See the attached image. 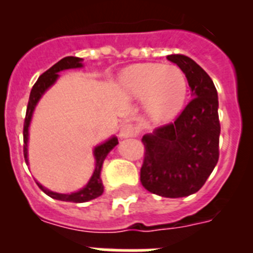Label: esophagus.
<instances>
[{"label":"esophagus","mask_w":253,"mask_h":253,"mask_svg":"<svg viewBox=\"0 0 253 253\" xmlns=\"http://www.w3.org/2000/svg\"><path fill=\"white\" fill-rule=\"evenodd\" d=\"M137 130L131 124H124L120 128V138H131L135 135Z\"/></svg>","instance_id":"34e87169"}]
</instances>
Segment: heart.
<instances>
[{
	"label": "heart",
	"mask_w": 253,
	"mask_h": 253,
	"mask_svg": "<svg viewBox=\"0 0 253 253\" xmlns=\"http://www.w3.org/2000/svg\"><path fill=\"white\" fill-rule=\"evenodd\" d=\"M120 90L129 99H144V109L153 120H167L184 105L187 81L176 66L140 64L123 72Z\"/></svg>",
	"instance_id": "obj_1"
}]
</instances>
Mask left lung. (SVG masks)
Segmentation results:
<instances>
[{"label": "left lung", "instance_id": "obj_1", "mask_svg": "<svg viewBox=\"0 0 253 253\" xmlns=\"http://www.w3.org/2000/svg\"><path fill=\"white\" fill-rule=\"evenodd\" d=\"M167 59L182 69L193 100L175 122L142 138L140 184L156 195L184 198L202 189L219 160L218 93L209 75L191 58L169 54Z\"/></svg>", "mask_w": 253, "mask_h": 253}]
</instances>
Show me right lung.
I'll list each match as a JSON object with an SVG mask.
<instances>
[{
	"label": "right lung",
	"instance_id": "obj_1",
	"mask_svg": "<svg viewBox=\"0 0 253 253\" xmlns=\"http://www.w3.org/2000/svg\"><path fill=\"white\" fill-rule=\"evenodd\" d=\"M81 58L77 57H66L63 59H60L59 62L51 66L48 71L43 73L38 78V81L35 82V84L31 88L30 97H29L28 107H26V115H25V122H24V157H25V162L28 163V130H29V124H30L31 115H33V111L35 109V105L38 104V101L40 100L42 95L48 90L51 84H54L55 80L58 78V72L63 71V69H69V68H80L82 67ZM118 138L113 137L111 139H109L107 142L102 143L100 146H97L93 151L96 158V167L95 171H93L92 177L90 178L88 184L84 187L82 190L77 191V193L72 194H58L53 193L50 190L45 189L44 186L37 182L38 186L43 190L44 193L48 196L53 199H57L60 202H71V203H86L90 202L92 199L99 198L104 193V185H102V181L100 178V173H101V167L104 160L106 158L107 153L114 148V147L118 144Z\"/></svg>",
	"mask_w": 253,
	"mask_h": 253
}]
</instances>
